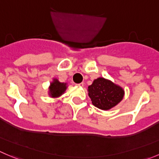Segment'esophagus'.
I'll use <instances>...</instances> for the list:
<instances>
[{
  "label": "esophagus",
  "mask_w": 159,
  "mask_h": 159,
  "mask_svg": "<svg viewBox=\"0 0 159 159\" xmlns=\"http://www.w3.org/2000/svg\"><path fill=\"white\" fill-rule=\"evenodd\" d=\"M77 87H84V83H80V84H76Z\"/></svg>",
  "instance_id": "obj_1"
}]
</instances>
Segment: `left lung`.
<instances>
[{
    "label": "left lung",
    "instance_id": "8db88e82",
    "mask_svg": "<svg viewBox=\"0 0 159 159\" xmlns=\"http://www.w3.org/2000/svg\"><path fill=\"white\" fill-rule=\"evenodd\" d=\"M92 104L101 110H109L122 100L124 90L109 80L99 77L88 87Z\"/></svg>",
    "mask_w": 159,
    "mask_h": 159
}]
</instances>
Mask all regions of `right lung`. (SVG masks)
Here are the masks:
<instances>
[{"label":"right lung","instance_id":"obj_1","mask_svg":"<svg viewBox=\"0 0 159 159\" xmlns=\"http://www.w3.org/2000/svg\"><path fill=\"white\" fill-rule=\"evenodd\" d=\"M66 88V83H61L58 79H54L49 87V95L51 98H58L65 93Z\"/></svg>","mask_w":159,"mask_h":159}]
</instances>
